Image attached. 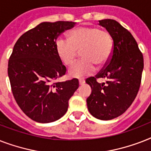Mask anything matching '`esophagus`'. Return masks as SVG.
<instances>
[{
	"label": "esophagus",
	"instance_id": "1",
	"mask_svg": "<svg viewBox=\"0 0 151 151\" xmlns=\"http://www.w3.org/2000/svg\"><path fill=\"white\" fill-rule=\"evenodd\" d=\"M84 84H85V81H84V80H79V85H83Z\"/></svg>",
	"mask_w": 151,
	"mask_h": 151
}]
</instances>
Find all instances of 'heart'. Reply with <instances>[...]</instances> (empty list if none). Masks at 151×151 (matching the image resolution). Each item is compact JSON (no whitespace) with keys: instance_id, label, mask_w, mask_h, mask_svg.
<instances>
[{"instance_id":"1","label":"heart","mask_w":151,"mask_h":151,"mask_svg":"<svg viewBox=\"0 0 151 151\" xmlns=\"http://www.w3.org/2000/svg\"><path fill=\"white\" fill-rule=\"evenodd\" d=\"M114 48L112 34L96 27H78L69 33L68 40L59 38L55 41L57 56L65 66L72 65L81 52L82 59L69 70L71 77L78 78L92 74L96 66H105L111 59Z\"/></svg>"}]
</instances>
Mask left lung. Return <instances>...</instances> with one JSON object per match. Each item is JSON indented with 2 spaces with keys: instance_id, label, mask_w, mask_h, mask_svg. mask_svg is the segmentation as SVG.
<instances>
[{
  "instance_id": "8db88e82",
  "label": "left lung",
  "mask_w": 151,
  "mask_h": 151,
  "mask_svg": "<svg viewBox=\"0 0 151 151\" xmlns=\"http://www.w3.org/2000/svg\"><path fill=\"white\" fill-rule=\"evenodd\" d=\"M99 22L112 34L114 48L109 63L95 77L85 81L92 88L86 101L93 117L111 120L124 114L136 99L142 79L143 56L133 36L119 22L114 19ZM99 78L106 82L99 83Z\"/></svg>"
}]
</instances>
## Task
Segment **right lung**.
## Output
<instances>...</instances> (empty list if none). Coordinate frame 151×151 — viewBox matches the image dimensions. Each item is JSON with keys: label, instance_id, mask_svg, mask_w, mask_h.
I'll return each instance as SVG.
<instances>
[{"label": "right lung", "instance_id": "1", "mask_svg": "<svg viewBox=\"0 0 151 151\" xmlns=\"http://www.w3.org/2000/svg\"><path fill=\"white\" fill-rule=\"evenodd\" d=\"M75 22H45L18 39L8 60L13 96L25 114L40 123L61 118L79 87L78 79L57 82L66 69L55 52V41Z\"/></svg>", "mask_w": 151, "mask_h": 151}]
</instances>
